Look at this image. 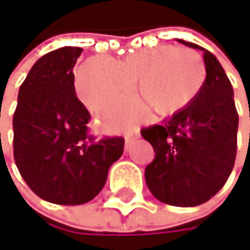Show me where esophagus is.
I'll list each match as a JSON object with an SVG mask.
<instances>
[{
	"instance_id": "obj_1",
	"label": "esophagus",
	"mask_w": 250,
	"mask_h": 250,
	"mask_svg": "<svg viewBox=\"0 0 250 250\" xmlns=\"http://www.w3.org/2000/svg\"><path fill=\"white\" fill-rule=\"evenodd\" d=\"M139 136H141V133H139V130H138V129H133V130L127 132V133H126V136H124V142H126V148H129V145H130L135 139H138Z\"/></svg>"
}]
</instances>
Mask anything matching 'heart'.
<instances>
[{
	"mask_svg": "<svg viewBox=\"0 0 250 250\" xmlns=\"http://www.w3.org/2000/svg\"><path fill=\"white\" fill-rule=\"evenodd\" d=\"M205 80L206 66L197 51L165 44L121 59L90 58L75 72V93L88 111L117 115L132 104L136 84L138 93L167 115L188 106Z\"/></svg>",
	"mask_w": 250,
	"mask_h": 250,
	"instance_id": "obj_1",
	"label": "heart"
}]
</instances>
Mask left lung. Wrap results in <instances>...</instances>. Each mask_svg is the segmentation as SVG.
<instances>
[{
  "mask_svg": "<svg viewBox=\"0 0 250 250\" xmlns=\"http://www.w3.org/2000/svg\"><path fill=\"white\" fill-rule=\"evenodd\" d=\"M178 41L203 51L205 84L195 99L166 124L141 133L155 152L145 169L152 195L170 206L192 208L212 199L234 167L239 114L233 85L219 61L197 44Z\"/></svg>",
  "mask_w": 250,
  "mask_h": 250,
  "instance_id": "left-lung-1",
  "label": "left lung"
}]
</instances>
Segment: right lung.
<instances>
[{"instance_id": "1", "label": "right lung", "mask_w": 250, "mask_h": 250, "mask_svg": "<svg viewBox=\"0 0 250 250\" xmlns=\"http://www.w3.org/2000/svg\"><path fill=\"white\" fill-rule=\"evenodd\" d=\"M83 48L62 47L40 58L17 95L13 115L14 162L28 187L45 202L83 205L104 188L123 154V138L95 142L90 114L78 101L74 66Z\"/></svg>"}]
</instances>
